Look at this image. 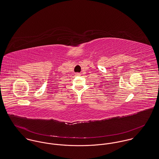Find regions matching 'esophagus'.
Segmentation results:
<instances>
[{"instance_id": "1", "label": "esophagus", "mask_w": 159, "mask_h": 159, "mask_svg": "<svg viewBox=\"0 0 159 159\" xmlns=\"http://www.w3.org/2000/svg\"><path fill=\"white\" fill-rule=\"evenodd\" d=\"M76 75H80V74L79 73H76Z\"/></svg>"}]
</instances>
